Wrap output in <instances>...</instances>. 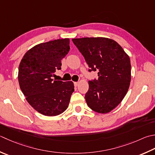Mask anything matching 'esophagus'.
I'll return each mask as SVG.
<instances>
[{"label":"esophagus","instance_id":"1","mask_svg":"<svg viewBox=\"0 0 155 155\" xmlns=\"http://www.w3.org/2000/svg\"><path fill=\"white\" fill-rule=\"evenodd\" d=\"M74 84L75 87H77L78 84V82H74Z\"/></svg>","mask_w":155,"mask_h":155}]
</instances>
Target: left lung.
Instances as JSON below:
<instances>
[{
	"label": "left lung",
	"mask_w": 155,
	"mask_h": 155,
	"mask_svg": "<svg viewBox=\"0 0 155 155\" xmlns=\"http://www.w3.org/2000/svg\"><path fill=\"white\" fill-rule=\"evenodd\" d=\"M98 79L89 81L85 94L88 106L99 114L113 110L128 92L131 81L130 57L116 41L106 38L72 39Z\"/></svg>",
	"instance_id": "1"
}]
</instances>
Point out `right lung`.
<instances>
[{
    "label": "right lung",
    "instance_id": "add662e5",
    "mask_svg": "<svg viewBox=\"0 0 155 155\" xmlns=\"http://www.w3.org/2000/svg\"><path fill=\"white\" fill-rule=\"evenodd\" d=\"M68 38L55 39L35 45L19 64L18 80L21 91L30 105L39 113L56 116L69 105L74 87L72 81H54L61 60L70 50Z\"/></svg>",
    "mask_w": 155,
    "mask_h": 155
}]
</instances>
